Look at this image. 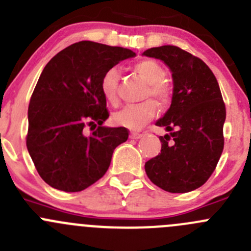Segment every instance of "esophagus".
<instances>
[{"instance_id":"1","label":"esophagus","mask_w":251,"mask_h":251,"mask_svg":"<svg viewBox=\"0 0 251 251\" xmlns=\"http://www.w3.org/2000/svg\"><path fill=\"white\" fill-rule=\"evenodd\" d=\"M131 138H133V140H138V138L143 137V133H137V132H132L130 135Z\"/></svg>"}]
</instances>
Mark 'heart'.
Instances as JSON below:
<instances>
[{
  "label": "heart",
  "mask_w": 251,
  "mask_h": 251,
  "mask_svg": "<svg viewBox=\"0 0 251 251\" xmlns=\"http://www.w3.org/2000/svg\"><path fill=\"white\" fill-rule=\"evenodd\" d=\"M133 69L136 74L148 84V88L146 89L145 93L146 97H153L155 100L162 104L169 103L172 99V89L163 82V79L165 78V71L157 61L142 60L137 62ZM118 84L119 71L116 69L108 70L101 78L100 88L104 98L111 104H115L118 100ZM155 114H157V104L152 99H147L142 103L124 106L121 110L114 114L113 120L118 125L130 130H140L146 123L154 118Z\"/></svg>",
  "instance_id": "b5f03b06"
}]
</instances>
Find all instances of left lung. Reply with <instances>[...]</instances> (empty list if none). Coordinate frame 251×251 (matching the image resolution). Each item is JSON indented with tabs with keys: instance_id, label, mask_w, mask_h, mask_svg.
<instances>
[{
	"instance_id": "1",
	"label": "left lung",
	"mask_w": 251,
	"mask_h": 251,
	"mask_svg": "<svg viewBox=\"0 0 251 251\" xmlns=\"http://www.w3.org/2000/svg\"><path fill=\"white\" fill-rule=\"evenodd\" d=\"M142 55L162 60L173 78L172 104L155 121L169 135L159 137L162 150L146 162V174L168 193L196 190L213 173L225 145L226 106L218 82L202 60L177 46L151 48Z\"/></svg>"
}]
</instances>
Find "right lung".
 <instances>
[{
  "mask_svg": "<svg viewBox=\"0 0 251 251\" xmlns=\"http://www.w3.org/2000/svg\"><path fill=\"white\" fill-rule=\"evenodd\" d=\"M135 56L128 49L78 41L44 67L29 103L26 148L51 187L87 189L105 174L114 150L127 140L125 127L103 126L109 113L100 83L108 70ZM86 125L99 127L86 135Z\"/></svg>",
  "mask_w": 251,
  "mask_h": 251,
  "instance_id": "right-lung-1",
  "label": "right lung"
}]
</instances>
